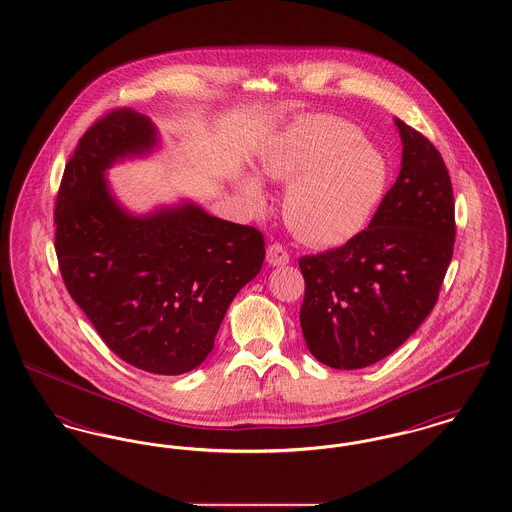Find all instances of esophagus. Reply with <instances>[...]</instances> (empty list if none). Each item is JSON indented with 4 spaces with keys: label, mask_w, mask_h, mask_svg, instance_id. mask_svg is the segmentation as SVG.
<instances>
[{
    "label": "esophagus",
    "mask_w": 512,
    "mask_h": 512,
    "mask_svg": "<svg viewBox=\"0 0 512 512\" xmlns=\"http://www.w3.org/2000/svg\"><path fill=\"white\" fill-rule=\"evenodd\" d=\"M267 263L270 267H284L290 263V255L280 244L268 245Z\"/></svg>",
    "instance_id": "34e87169"
}]
</instances>
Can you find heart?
I'll list each match as a JSON object with an SVG mask.
<instances>
[{"instance_id": "heart-1", "label": "heart", "mask_w": 512, "mask_h": 512, "mask_svg": "<svg viewBox=\"0 0 512 512\" xmlns=\"http://www.w3.org/2000/svg\"><path fill=\"white\" fill-rule=\"evenodd\" d=\"M257 172L267 182L289 184L282 213L307 244L336 247L365 230L378 211L390 163L359 130L328 115H313L282 132L261 153ZM245 205L259 213L267 199L255 178L240 182Z\"/></svg>"}]
</instances>
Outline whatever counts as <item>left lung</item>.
I'll list each match as a JSON object with an SVG mask.
<instances>
[{"label": "left lung", "instance_id": "1", "mask_svg": "<svg viewBox=\"0 0 512 512\" xmlns=\"http://www.w3.org/2000/svg\"><path fill=\"white\" fill-rule=\"evenodd\" d=\"M395 126L401 171L368 228L299 259L303 336L317 361L338 370L374 365L409 340L434 309L453 257L447 167L428 138L401 119Z\"/></svg>", "mask_w": 512, "mask_h": 512}]
</instances>
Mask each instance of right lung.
Here are the masks:
<instances>
[{
    "label": "right lung",
    "mask_w": 512,
    "mask_h": 512,
    "mask_svg": "<svg viewBox=\"0 0 512 512\" xmlns=\"http://www.w3.org/2000/svg\"><path fill=\"white\" fill-rule=\"evenodd\" d=\"M157 128L115 109L80 138L55 203V253L74 303L128 365L176 376L213 351L236 293L265 261L263 234L192 201L128 213L105 172L151 153Z\"/></svg>",
    "instance_id": "right-lung-1"
}]
</instances>
